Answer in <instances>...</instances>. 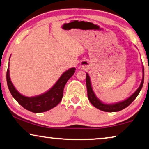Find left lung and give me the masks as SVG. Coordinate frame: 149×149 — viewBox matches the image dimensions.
Wrapping results in <instances>:
<instances>
[{
    "instance_id": "obj_1",
    "label": "left lung",
    "mask_w": 149,
    "mask_h": 149,
    "mask_svg": "<svg viewBox=\"0 0 149 149\" xmlns=\"http://www.w3.org/2000/svg\"><path fill=\"white\" fill-rule=\"evenodd\" d=\"M142 80L141 82V84L139 88H137L129 97L126 99L125 100H123L120 102L114 103V104H104V103L102 102L100 100L96 97L95 95L94 92L92 89V86L91 84V80H90V77L88 76L87 73H86V88H87V95L88 98L90 102L93 105L95 108L100 109V110L102 111L105 112H117L121 111L122 109H125L129 105H130L133 102V101L136 98L137 95H138L139 93L142 89L143 84H144V67L142 66Z\"/></svg>"
}]
</instances>
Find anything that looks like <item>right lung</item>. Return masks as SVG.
Segmentation results:
<instances>
[{
  "mask_svg": "<svg viewBox=\"0 0 149 149\" xmlns=\"http://www.w3.org/2000/svg\"><path fill=\"white\" fill-rule=\"evenodd\" d=\"M76 68L68 69L61 76L56 84L45 93L33 97H27L20 94L13 85L9 76V67L7 71V82L13 97L22 107L33 113L47 111L59 104L63 96V90L69 79L75 73Z\"/></svg>",
  "mask_w": 149,
  "mask_h": 149,
  "instance_id": "right-lung-1",
  "label": "right lung"
}]
</instances>
